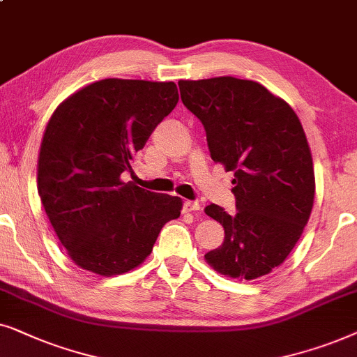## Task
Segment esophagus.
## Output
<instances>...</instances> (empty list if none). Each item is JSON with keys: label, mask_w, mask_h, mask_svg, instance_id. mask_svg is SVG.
I'll use <instances>...</instances> for the list:
<instances>
[{"label": "esophagus", "mask_w": 357, "mask_h": 357, "mask_svg": "<svg viewBox=\"0 0 357 357\" xmlns=\"http://www.w3.org/2000/svg\"><path fill=\"white\" fill-rule=\"evenodd\" d=\"M184 208H186L188 212L201 211V208H202V202H201V201H186V202H184Z\"/></svg>", "instance_id": "1"}]
</instances>
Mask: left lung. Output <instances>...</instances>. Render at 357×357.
<instances>
[{
    "instance_id": "1",
    "label": "left lung",
    "mask_w": 357,
    "mask_h": 357,
    "mask_svg": "<svg viewBox=\"0 0 357 357\" xmlns=\"http://www.w3.org/2000/svg\"><path fill=\"white\" fill-rule=\"evenodd\" d=\"M178 84L183 104L206 129L212 160L235 173L236 212L206 207L225 230L207 263L246 281L269 274L296 246L313 207L315 174L302 123L286 101L250 79Z\"/></svg>"
}]
</instances>
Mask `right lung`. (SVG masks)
<instances>
[{
    "label": "right lung",
    "mask_w": 357,
    "mask_h": 357,
    "mask_svg": "<svg viewBox=\"0 0 357 357\" xmlns=\"http://www.w3.org/2000/svg\"><path fill=\"white\" fill-rule=\"evenodd\" d=\"M173 82L107 78L71 94L47 123L37 188L66 253L83 269L116 275L151 253L181 199L123 183L130 160L178 104Z\"/></svg>",
    "instance_id": "add662e5"
}]
</instances>
